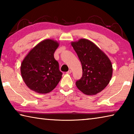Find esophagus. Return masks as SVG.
Segmentation results:
<instances>
[{
    "label": "esophagus",
    "mask_w": 134,
    "mask_h": 134,
    "mask_svg": "<svg viewBox=\"0 0 134 134\" xmlns=\"http://www.w3.org/2000/svg\"><path fill=\"white\" fill-rule=\"evenodd\" d=\"M66 73L68 74H71V70H69V71H68L67 72H66Z\"/></svg>",
    "instance_id": "1"
}]
</instances>
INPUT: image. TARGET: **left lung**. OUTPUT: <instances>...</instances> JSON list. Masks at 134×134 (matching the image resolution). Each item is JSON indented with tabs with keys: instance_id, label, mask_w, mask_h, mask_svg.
Listing matches in <instances>:
<instances>
[{
	"instance_id": "8db88e82",
	"label": "left lung",
	"mask_w": 134,
	"mask_h": 134,
	"mask_svg": "<svg viewBox=\"0 0 134 134\" xmlns=\"http://www.w3.org/2000/svg\"><path fill=\"white\" fill-rule=\"evenodd\" d=\"M71 44L82 65V75L75 82L77 87L88 96L99 93L107 86L112 78L110 60L90 40L81 38Z\"/></svg>"
}]
</instances>
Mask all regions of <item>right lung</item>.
Masks as SVG:
<instances>
[{"instance_id":"1","label":"right lung","mask_w":134,"mask_h":134,"mask_svg":"<svg viewBox=\"0 0 134 134\" xmlns=\"http://www.w3.org/2000/svg\"><path fill=\"white\" fill-rule=\"evenodd\" d=\"M59 43L46 39L37 44L29 52L21 64L20 72L24 82L31 90L47 94L54 90L63 73L54 53Z\"/></svg>"}]
</instances>
